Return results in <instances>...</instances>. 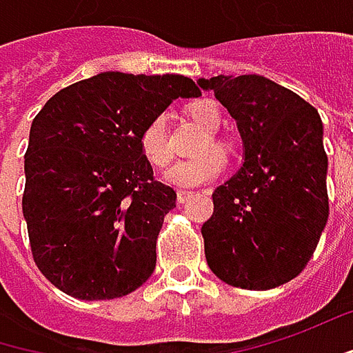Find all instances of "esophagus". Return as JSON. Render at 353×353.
Instances as JSON below:
<instances>
[{
	"label": "esophagus",
	"mask_w": 353,
	"mask_h": 353,
	"mask_svg": "<svg viewBox=\"0 0 353 353\" xmlns=\"http://www.w3.org/2000/svg\"><path fill=\"white\" fill-rule=\"evenodd\" d=\"M194 197V192H188V190H177V203H185Z\"/></svg>",
	"instance_id": "obj_1"
}]
</instances>
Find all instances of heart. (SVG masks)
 Instances as JSON below:
<instances>
[{
    "mask_svg": "<svg viewBox=\"0 0 353 353\" xmlns=\"http://www.w3.org/2000/svg\"><path fill=\"white\" fill-rule=\"evenodd\" d=\"M190 114L196 119L199 125H203L210 132H216L221 121L219 115V108L212 101V99H201L196 101L190 108ZM139 150L143 157L154 163L157 168L165 165L172 161L174 157V148L170 141V134H168V115L157 114L154 115L141 130L139 134ZM210 150V143H203L201 152ZM225 170V156L221 152H205L201 156L192 157V159H179L176 161L165 174L163 179L176 188H199L203 183L214 181L216 177Z\"/></svg>",
    "mask_w": 353,
    "mask_h": 353,
    "instance_id": "b5f03b06",
    "label": "heart"
}]
</instances>
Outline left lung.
Here are the masks:
<instances>
[{"label": "left lung", "instance_id": "obj_1", "mask_svg": "<svg viewBox=\"0 0 353 353\" xmlns=\"http://www.w3.org/2000/svg\"><path fill=\"white\" fill-rule=\"evenodd\" d=\"M197 83L236 119L243 141V165L212 194L214 214L201 225L208 265L234 288H278L307 265L330 214L320 114L263 75Z\"/></svg>", "mask_w": 353, "mask_h": 353}]
</instances>
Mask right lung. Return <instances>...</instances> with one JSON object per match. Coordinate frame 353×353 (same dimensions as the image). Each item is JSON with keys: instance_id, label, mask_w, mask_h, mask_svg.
<instances>
[{"instance_id": "1", "label": "right lung", "mask_w": 353, "mask_h": 353, "mask_svg": "<svg viewBox=\"0 0 353 353\" xmlns=\"http://www.w3.org/2000/svg\"><path fill=\"white\" fill-rule=\"evenodd\" d=\"M194 79L103 72L63 88L35 115L23 218L39 272L77 300L132 294L156 270V241L176 192L154 179L143 125Z\"/></svg>"}]
</instances>
